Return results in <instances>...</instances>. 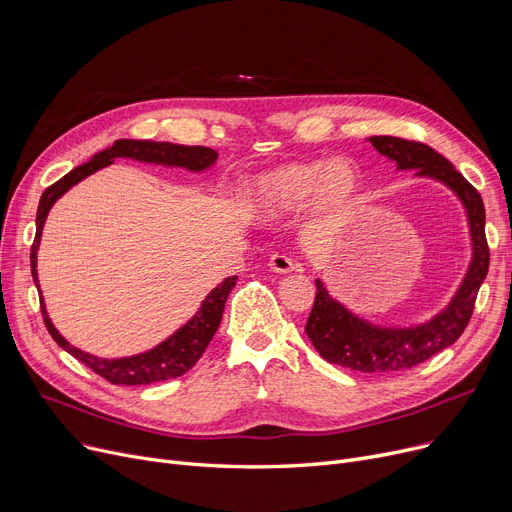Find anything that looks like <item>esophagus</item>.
Segmentation results:
<instances>
[{
    "label": "esophagus",
    "instance_id": "obj_1",
    "mask_svg": "<svg viewBox=\"0 0 512 512\" xmlns=\"http://www.w3.org/2000/svg\"><path fill=\"white\" fill-rule=\"evenodd\" d=\"M270 267L276 274H290V272L297 270V267H294V261L286 255H272Z\"/></svg>",
    "mask_w": 512,
    "mask_h": 512
}]
</instances>
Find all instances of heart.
Wrapping results in <instances>:
<instances>
[{"mask_svg":"<svg viewBox=\"0 0 512 512\" xmlns=\"http://www.w3.org/2000/svg\"><path fill=\"white\" fill-rule=\"evenodd\" d=\"M363 193V178L351 159H299L242 184V205L255 218L280 222L305 205L309 218L332 224L351 213Z\"/></svg>","mask_w":512,"mask_h":512,"instance_id":"obj_1","label":"heart"}]
</instances>
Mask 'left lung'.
<instances>
[{"mask_svg": "<svg viewBox=\"0 0 512 512\" xmlns=\"http://www.w3.org/2000/svg\"><path fill=\"white\" fill-rule=\"evenodd\" d=\"M375 151L394 161L396 170L415 172L417 178L442 182L461 201L469 238L471 261L448 305L432 319L415 326H380L353 313L315 280L317 294L305 332L315 351L328 363L363 373H386L415 367L459 340L467 328L479 286L488 276L490 249L486 242V209L475 188L450 161L423 143L398 137H369Z\"/></svg>", "mask_w": 512, "mask_h": 512, "instance_id": "1", "label": "left lung"}]
</instances>
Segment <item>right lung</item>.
<instances>
[{"label":"right lung","instance_id":"1","mask_svg":"<svg viewBox=\"0 0 512 512\" xmlns=\"http://www.w3.org/2000/svg\"><path fill=\"white\" fill-rule=\"evenodd\" d=\"M116 157L124 159H134V161H143V164H157V166H168V168H184L188 172H205L209 170L215 159H218V153L209 147H188V145H174V143H159V141H134V139H120L112 147H107L105 151L95 153L87 164L78 166L70 170L64 178L58 182H53L49 188H45V193L41 195L39 209H37V234L35 242L31 247V272L33 280L39 288V276H37V251H39V242H41V232L47 220V213L53 207L64 193H68L74 184L80 180H85L93 172L107 168L114 164ZM238 276H230L224 282L215 286L207 297L203 299L199 311L186 321L182 328H178L172 336H168L164 342H159L157 346L149 348L145 353L132 355V357H120V359H103L95 357L91 353L80 351V348L72 346L58 330L51 324V319L47 315L43 297H41V313L45 328L51 334V338L56 340L64 351H68L72 357H76L80 363H85L89 369H93L101 378L112 384H122V386H143V384H153V382H164L170 378H178V375L186 373L191 369L201 355L205 353L207 344L211 342L215 330H218L224 305L230 290L234 288Z\"/></svg>","mask_w":512,"mask_h":512}]
</instances>
